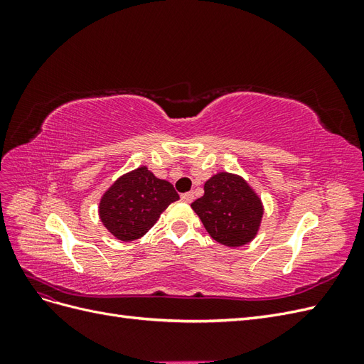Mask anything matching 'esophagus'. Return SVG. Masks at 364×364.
<instances>
[{
    "label": "esophagus",
    "mask_w": 364,
    "mask_h": 364,
    "mask_svg": "<svg viewBox=\"0 0 364 364\" xmlns=\"http://www.w3.org/2000/svg\"><path fill=\"white\" fill-rule=\"evenodd\" d=\"M181 199L185 202V203H191L194 200V193L190 191V193H185L181 196Z\"/></svg>",
    "instance_id": "obj_1"
}]
</instances>
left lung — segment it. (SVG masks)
I'll return each mask as SVG.
<instances>
[{"label": "left lung", "instance_id": "8db88e82", "mask_svg": "<svg viewBox=\"0 0 364 364\" xmlns=\"http://www.w3.org/2000/svg\"><path fill=\"white\" fill-rule=\"evenodd\" d=\"M205 194L191 203L208 234L228 247L245 246L257 237L264 206L238 174L220 171L205 182Z\"/></svg>", "mask_w": 364, "mask_h": 364}]
</instances>
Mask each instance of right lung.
I'll use <instances>...</instances> for the list:
<instances>
[{
    "instance_id": "add662e5",
    "label": "right lung",
    "mask_w": 364,
    "mask_h": 364,
    "mask_svg": "<svg viewBox=\"0 0 364 364\" xmlns=\"http://www.w3.org/2000/svg\"><path fill=\"white\" fill-rule=\"evenodd\" d=\"M179 199L173 185L156 178L146 165L132 170L109 186L98 205L105 228L121 241L146 235L167 206Z\"/></svg>"
}]
</instances>
